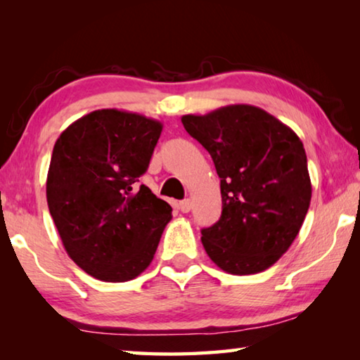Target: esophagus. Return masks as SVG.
<instances>
[{"label": "esophagus", "mask_w": 360, "mask_h": 360, "mask_svg": "<svg viewBox=\"0 0 360 360\" xmlns=\"http://www.w3.org/2000/svg\"><path fill=\"white\" fill-rule=\"evenodd\" d=\"M191 208H192V202L188 198L187 200H182V202L178 203V210L181 212H188V211H191Z\"/></svg>", "instance_id": "esophagus-1"}]
</instances>
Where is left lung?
Returning <instances> with one entry per match:
<instances>
[{"mask_svg": "<svg viewBox=\"0 0 360 360\" xmlns=\"http://www.w3.org/2000/svg\"><path fill=\"white\" fill-rule=\"evenodd\" d=\"M181 120L210 152L221 178V219L202 230L206 254L230 275L266 270L294 243L311 202L300 138L251 105L187 114Z\"/></svg>", "mask_w": 360, "mask_h": 360, "instance_id": "obj_1", "label": "left lung"}]
</instances>
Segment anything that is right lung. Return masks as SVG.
<instances>
[{
  "label": "right lung",
  "mask_w": 360,
  "mask_h": 360,
  "mask_svg": "<svg viewBox=\"0 0 360 360\" xmlns=\"http://www.w3.org/2000/svg\"><path fill=\"white\" fill-rule=\"evenodd\" d=\"M162 129L141 114L98 109L72 122L53 146L49 211L65 251L100 281L141 275L172 221V206L138 187Z\"/></svg>",
  "instance_id": "right-lung-1"
}]
</instances>
